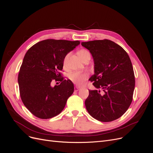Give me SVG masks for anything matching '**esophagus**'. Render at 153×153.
I'll use <instances>...</instances> for the list:
<instances>
[{"instance_id":"1","label":"esophagus","mask_w":153,"mask_h":153,"mask_svg":"<svg viewBox=\"0 0 153 153\" xmlns=\"http://www.w3.org/2000/svg\"><path fill=\"white\" fill-rule=\"evenodd\" d=\"M80 89V87H77V86H75L74 87V91H76V92H77Z\"/></svg>"}]
</instances>
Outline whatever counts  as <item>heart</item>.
<instances>
[{
	"instance_id": "b5f03b06",
	"label": "heart",
	"mask_w": 153,
	"mask_h": 153,
	"mask_svg": "<svg viewBox=\"0 0 153 153\" xmlns=\"http://www.w3.org/2000/svg\"><path fill=\"white\" fill-rule=\"evenodd\" d=\"M85 52H87L86 50H81L78 51L77 54L79 56ZM64 64H65V61L64 62ZM88 76H89V74L86 72H74L69 75V79L74 84L77 85H82Z\"/></svg>"
}]
</instances>
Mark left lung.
<instances>
[{"label":"left lung","instance_id":"1","mask_svg":"<svg viewBox=\"0 0 153 153\" xmlns=\"http://www.w3.org/2000/svg\"><path fill=\"white\" fill-rule=\"evenodd\" d=\"M94 61V74L89 80L100 91L89 90L85 101L87 111L102 122L122 117L132 102L135 79L132 63L122 47L108 39L82 42Z\"/></svg>","mask_w":153,"mask_h":153}]
</instances>
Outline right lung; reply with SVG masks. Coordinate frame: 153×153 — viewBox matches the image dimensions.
I'll return each mask as SVG.
<instances>
[{
    "instance_id": "1",
    "label": "right lung",
    "mask_w": 153,
    "mask_h": 153,
    "mask_svg": "<svg viewBox=\"0 0 153 153\" xmlns=\"http://www.w3.org/2000/svg\"><path fill=\"white\" fill-rule=\"evenodd\" d=\"M79 41L48 39L31 46L26 53L18 76L21 99L27 108L42 119L59 114L74 90L70 80H64L62 69L66 56ZM59 79L58 86H52Z\"/></svg>"
}]
</instances>
